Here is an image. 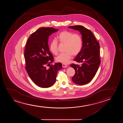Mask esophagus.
Listing matches in <instances>:
<instances>
[{
  "mask_svg": "<svg viewBox=\"0 0 123 123\" xmlns=\"http://www.w3.org/2000/svg\"><path fill=\"white\" fill-rule=\"evenodd\" d=\"M62 67L67 68L68 67V66H67V65H66V64H62Z\"/></svg>",
  "mask_w": 123,
  "mask_h": 123,
  "instance_id": "34e87169",
  "label": "esophagus"
}]
</instances>
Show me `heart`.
<instances>
[{
    "label": "heart",
    "instance_id": "heart-1",
    "mask_svg": "<svg viewBox=\"0 0 123 123\" xmlns=\"http://www.w3.org/2000/svg\"><path fill=\"white\" fill-rule=\"evenodd\" d=\"M57 39L61 44H65L64 53L60 54L56 57V61L63 64L69 62L73 55H76L81 52L82 47L83 41L81 35L78 34H73L72 32L64 31L61 32L57 37ZM58 42L55 39L52 41L49 49L54 55H57Z\"/></svg>",
    "mask_w": 123,
    "mask_h": 123
}]
</instances>
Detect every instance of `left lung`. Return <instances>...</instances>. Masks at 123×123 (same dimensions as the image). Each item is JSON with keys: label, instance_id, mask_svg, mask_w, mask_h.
Listing matches in <instances>:
<instances>
[{"label": "left lung", "instance_id": "obj_1", "mask_svg": "<svg viewBox=\"0 0 123 123\" xmlns=\"http://www.w3.org/2000/svg\"><path fill=\"white\" fill-rule=\"evenodd\" d=\"M68 27L79 31L82 35V47L74 60L81 64L79 66L73 63L70 66L75 71V74L72 78L73 81L78 85H84L94 77L100 64L99 43L92 32L82 25Z\"/></svg>", "mask_w": 123, "mask_h": 123}]
</instances>
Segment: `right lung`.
Here are the masks:
<instances>
[{"instance_id":"obj_1","label":"right lung","mask_w":123,"mask_h":123,"mask_svg":"<svg viewBox=\"0 0 123 123\" xmlns=\"http://www.w3.org/2000/svg\"><path fill=\"white\" fill-rule=\"evenodd\" d=\"M58 29L42 27L32 33L27 40L24 51L25 68L36 85L42 88L50 87L55 83L57 72L62 68L61 62L50 64L54 61L48 44L49 36ZM50 65L48 69L46 66Z\"/></svg>"}]
</instances>
